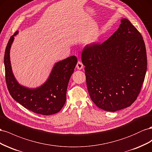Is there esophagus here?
I'll list each match as a JSON object with an SVG mask.
<instances>
[{"label": "esophagus", "mask_w": 152, "mask_h": 152, "mask_svg": "<svg viewBox=\"0 0 152 152\" xmlns=\"http://www.w3.org/2000/svg\"><path fill=\"white\" fill-rule=\"evenodd\" d=\"M76 67L77 69H79V70H81V69H83V65L82 64V62H81L80 61H78L76 64Z\"/></svg>", "instance_id": "34e87169"}]
</instances>
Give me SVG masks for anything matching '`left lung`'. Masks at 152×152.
Listing matches in <instances>:
<instances>
[{"instance_id":"obj_1","label":"left lung","mask_w":152,"mask_h":152,"mask_svg":"<svg viewBox=\"0 0 152 152\" xmlns=\"http://www.w3.org/2000/svg\"><path fill=\"white\" fill-rule=\"evenodd\" d=\"M82 63L88 93L101 109L115 112L131 106L140 92L147 69L145 42L126 18L102 44L85 47Z\"/></svg>"}]
</instances>
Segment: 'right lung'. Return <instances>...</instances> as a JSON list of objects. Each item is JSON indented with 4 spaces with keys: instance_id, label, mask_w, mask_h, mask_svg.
Instances as JSON below:
<instances>
[{
    "instance_id": "1",
    "label": "right lung",
    "mask_w": 152,
    "mask_h": 152,
    "mask_svg": "<svg viewBox=\"0 0 152 152\" xmlns=\"http://www.w3.org/2000/svg\"><path fill=\"white\" fill-rule=\"evenodd\" d=\"M16 31L6 46L4 53L6 81L11 97L21 106L34 113L50 115L61 110L66 101V92L69 81L77 64V58L71 56L55 63L48 80L40 86L30 88L20 85L12 73L10 50Z\"/></svg>"
}]
</instances>
